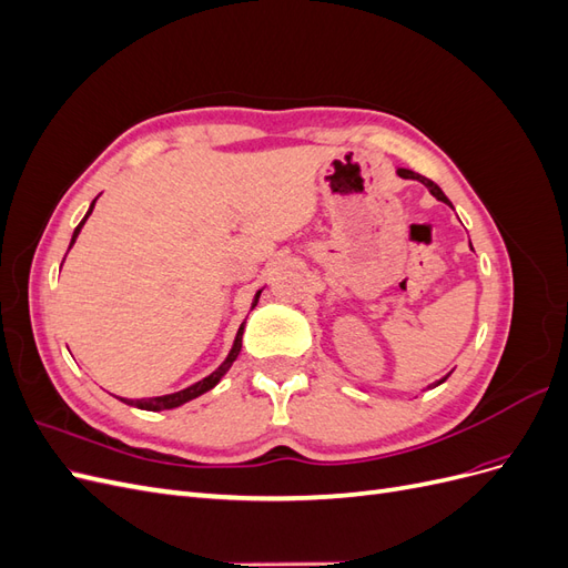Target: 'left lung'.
Masks as SVG:
<instances>
[{"instance_id":"left-lung-1","label":"left lung","mask_w":568,"mask_h":568,"mask_svg":"<svg viewBox=\"0 0 568 568\" xmlns=\"http://www.w3.org/2000/svg\"><path fill=\"white\" fill-rule=\"evenodd\" d=\"M398 175H400V178H405V180H417V182H422V184H424V186L428 189V192H432V194H434V196H436L438 201H443V203H450V201H448V196H445V194H443V189H440V186H438L436 182H432V180H428V178H422L419 173H412V170H407V168H398ZM448 376H450V374H445V376H443V379H440V382H436L434 386L443 384L445 379H448Z\"/></svg>"}]
</instances>
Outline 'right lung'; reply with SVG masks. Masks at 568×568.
Instances as JSON below:
<instances>
[{
    "label": "right lung",
    "mask_w": 568,
    "mask_h": 568,
    "mask_svg": "<svg viewBox=\"0 0 568 568\" xmlns=\"http://www.w3.org/2000/svg\"><path fill=\"white\" fill-rule=\"evenodd\" d=\"M94 203H97V199L92 201V205H90V211H88V215L82 217V222L80 225L75 227V232H73V239H71V246L75 244V239H78V234H80V230H82V225L84 222H88V217L92 215V211H94ZM263 291V288H261ZM261 291H257V294L253 296V303H251V311L253 307L257 305V298H261ZM244 326H246V322H242V326H239V332H236V338H234V343H232V351H230V355L225 357V363H222L215 372H211L209 376H205V379H201V382H196V384H192L189 388H182V390H178V393H168V395H156V398H142V400H128V398H120L123 403H128V405H134V407H140V409H149V412H161V409H173V407H180V405H184V403H189V400H194V398H199V395H203L205 390H211L222 376H225L227 372H230V367H232V363L234 359L239 357V353H242V338H244Z\"/></svg>",
    "instance_id": "right-lung-1"
}]
</instances>
